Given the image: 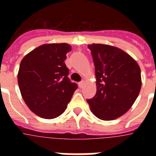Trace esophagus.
Returning <instances> with one entry per match:
<instances>
[{"instance_id":"1","label":"esophagus","mask_w":156,"mask_h":156,"mask_svg":"<svg viewBox=\"0 0 156 156\" xmlns=\"http://www.w3.org/2000/svg\"><path fill=\"white\" fill-rule=\"evenodd\" d=\"M83 85H84V81H82V82H80V83H78V87H79L80 88H83Z\"/></svg>"}]
</instances>
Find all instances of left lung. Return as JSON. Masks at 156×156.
Listing matches in <instances>:
<instances>
[{
  "instance_id": "left-lung-1",
  "label": "left lung",
  "mask_w": 156,
  "mask_h": 156,
  "mask_svg": "<svg viewBox=\"0 0 156 156\" xmlns=\"http://www.w3.org/2000/svg\"><path fill=\"white\" fill-rule=\"evenodd\" d=\"M87 47L95 64L97 90L87 101L93 114L100 120L118 118L130 108L140 92V67L118 48L101 44Z\"/></svg>"
}]
</instances>
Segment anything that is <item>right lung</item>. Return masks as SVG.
<instances>
[{"mask_svg":"<svg viewBox=\"0 0 156 156\" xmlns=\"http://www.w3.org/2000/svg\"><path fill=\"white\" fill-rule=\"evenodd\" d=\"M68 44H48L23 57L18 73L21 95L37 116L53 119L63 113L78 85L71 83L65 64Z\"/></svg>","mask_w":156,"mask_h":156,"instance_id":"obj_1","label":"right lung"}]
</instances>
